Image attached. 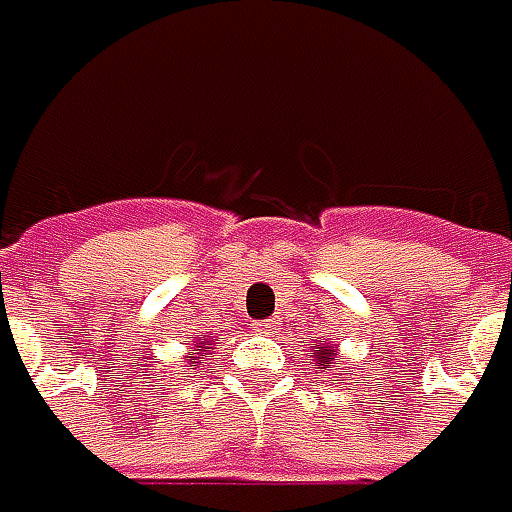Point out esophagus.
<instances>
[{
  "mask_svg": "<svg viewBox=\"0 0 512 512\" xmlns=\"http://www.w3.org/2000/svg\"><path fill=\"white\" fill-rule=\"evenodd\" d=\"M253 328H256V333H273L275 322L273 320H259V322H253Z\"/></svg>",
  "mask_w": 512,
  "mask_h": 512,
  "instance_id": "34e87169",
  "label": "esophagus"
}]
</instances>
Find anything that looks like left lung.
<instances>
[{
  "mask_svg": "<svg viewBox=\"0 0 512 512\" xmlns=\"http://www.w3.org/2000/svg\"><path fill=\"white\" fill-rule=\"evenodd\" d=\"M314 361H317V369H328V366L336 361V350H331V347H314V355H311Z\"/></svg>",
  "mask_w": 512,
  "mask_h": 512,
  "instance_id": "left-lung-1",
  "label": "left lung"
}]
</instances>
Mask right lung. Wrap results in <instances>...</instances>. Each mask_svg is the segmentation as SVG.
Here are the masks:
<instances>
[{"mask_svg":"<svg viewBox=\"0 0 512 512\" xmlns=\"http://www.w3.org/2000/svg\"><path fill=\"white\" fill-rule=\"evenodd\" d=\"M206 350H209V347H206ZM187 361H190V366H195V364H198V355L190 353V355H187Z\"/></svg>","mask_w":512,"mask_h":512,"instance_id":"1","label":"right lung"}]
</instances>
